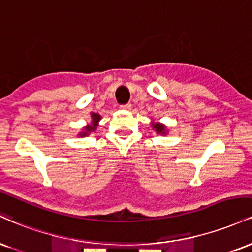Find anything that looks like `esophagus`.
I'll return each instance as SVG.
<instances>
[{
    "mask_svg": "<svg viewBox=\"0 0 252 252\" xmlns=\"http://www.w3.org/2000/svg\"><path fill=\"white\" fill-rule=\"evenodd\" d=\"M120 107L123 109H127V111H129V109L132 108V105H131V103H126V105H121Z\"/></svg>",
    "mask_w": 252,
    "mask_h": 252,
    "instance_id": "obj_1",
    "label": "esophagus"
}]
</instances>
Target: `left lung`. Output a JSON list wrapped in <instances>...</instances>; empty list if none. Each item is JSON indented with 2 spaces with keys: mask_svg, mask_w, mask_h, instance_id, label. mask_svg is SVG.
Returning <instances> with one entry per match:
<instances>
[{
  "mask_svg": "<svg viewBox=\"0 0 252 252\" xmlns=\"http://www.w3.org/2000/svg\"><path fill=\"white\" fill-rule=\"evenodd\" d=\"M152 127L153 129L158 133V134H166L167 133V128L166 126L164 125V124H160V123H152Z\"/></svg>",
  "mask_w": 252,
  "mask_h": 252,
  "instance_id": "left-lung-1",
  "label": "left lung"
}]
</instances>
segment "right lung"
<instances>
[{
	"mask_svg": "<svg viewBox=\"0 0 252 252\" xmlns=\"http://www.w3.org/2000/svg\"><path fill=\"white\" fill-rule=\"evenodd\" d=\"M91 118H92V123L90 124V125L84 127V131L79 133L80 137H86V135L90 134L91 132H94L96 129L97 124H99V121H100V119H101V117H100V114L92 112Z\"/></svg>",
	"mask_w": 252,
	"mask_h": 252,
	"instance_id": "1",
	"label": "right lung"
}]
</instances>
